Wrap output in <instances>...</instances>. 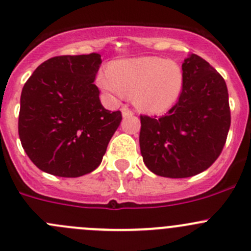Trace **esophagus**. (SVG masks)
<instances>
[{
	"label": "esophagus",
	"mask_w": 251,
	"mask_h": 251,
	"mask_svg": "<svg viewBox=\"0 0 251 251\" xmlns=\"http://www.w3.org/2000/svg\"><path fill=\"white\" fill-rule=\"evenodd\" d=\"M122 116L124 117V118H126V117H130V116H133V112L130 111L129 108H128V107H122Z\"/></svg>",
	"instance_id": "esophagus-1"
}]
</instances>
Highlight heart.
I'll return each instance as SVG.
<instances>
[{
	"label": "heart",
	"mask_w": 251,
	"mask_h": 251,
	"mask_svg": "<svg viewBox=\"0 0 251 251\" xmlns=\"http://www.w3.org/2000/svg\"><path fill=\"white\" fill-rule=\"evenodd\" d=\"M102 91L116 99L132 95L133 102L148 113H165L180 100L185 85L182 68L157 56L114 61L97 76Z\"/></svg>",
	"instance_id": "1"
}]
</instances>
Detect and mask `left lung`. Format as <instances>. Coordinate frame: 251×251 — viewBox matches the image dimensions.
Here are the masks:
<instances>
[{"label":"left lung","mask_w":251,"mask_h":251,"mask_svg":"<svg viewBox=\"0 0 251 251\" xmlns=\"http://www.w3.org/2000/svg\"><path fill=\"white\" fill-rule=\"evenodd\" d=\"M183 91L177 103L160 118L140 116V152L155 175L191 177L207 170L226 144L230 127L224 78L201 56L182 63Z\"/></svg>","instance_id":"1"}]
</instances>
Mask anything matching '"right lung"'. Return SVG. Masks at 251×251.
Listing matches in <instances>:
<instances>
[{
	"instance_id": "1",
	"label": "right lung",
	"mask_w": 251,
	"mask_h": 251,
	"mask_svg": "<svg viewBox=\"0 0 251 251\" xmlns=\"http://www.w3.org/2000/svg\"><path fill=\"white\" fill-rule=\"evenodd\" d=\"M101 55L55 56L40 64L21 95L18 134L38 169L78 177L101 164L122 113L107 111L94 83Z\"/></svg>"
}]
</instances>
